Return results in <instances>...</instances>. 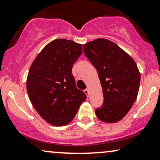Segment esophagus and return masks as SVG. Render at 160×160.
Segmentation results:
<instances>
[{
  "instance_id": "1",
  "label": "esophagus",
  "mask_w": 160,
  "mask_h": 160,
  "mask_svg": "<svg viewBox=\"0 0 160 160\" xmlns=\"http://www.w3.org/2000/svg\"><path fill=\"white\" fill-rule=\"evenodd\" d=\"M84 93L86 94V95H87V97H88L89 96V89H84Z\"/></svg>"
}]
</instances>
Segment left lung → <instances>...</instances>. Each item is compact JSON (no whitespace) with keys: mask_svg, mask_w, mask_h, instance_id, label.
I'll return each instance as SVG.
<instances>
[{"mask_svg":"<svg viewBox=\"0 0 160 160\" xmlns=\"http://www.w3.org/2000/svg\"><path fill=\"white\" fill-rule=\"evenodd\" d=\"M84 53L97 70L103 102L95 114L104 122L121 120L136 100L141 74L131 57L112 41L98 38L83 45Z\"/></svg>","mask_w":160,"mask_h":160,"instance_id":"8db88e82","label":"left lung"}]
</instances>
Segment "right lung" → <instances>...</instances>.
I'll use <instances>...</instances> for the list:
<instances>
[{
	"label": "right lung",
	"mask_w": 160,
	"mask_h": 160,
	"mask_svg": "<svg viewBox=\"0 0 160 160\" xmlns=\"http://www.w3.org/2000/svg\"><path fill=\"white\" fill-rule=\"evenodd\" d=\"M82 53V45L71 40L52 41L38 54L27 78L30 100L38 114L54 126H64L86 100L76 87L73 64Z\"/></svg>",
	"instance_id": "obj_1"
}]
</instances>
